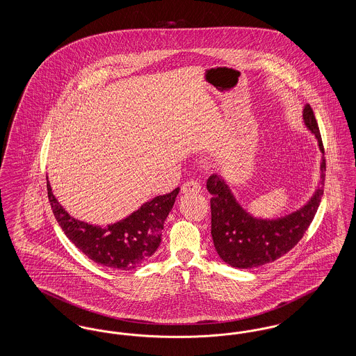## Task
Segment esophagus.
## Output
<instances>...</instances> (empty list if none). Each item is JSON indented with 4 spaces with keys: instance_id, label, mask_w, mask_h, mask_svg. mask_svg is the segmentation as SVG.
I'll return each mask as SVG.
<instances>
[{
    "instance_id": "1",
    "label": "esophagus",
    "mask_w": 356,
    "mask_h": 356,
    "mask_svg": "<svg viewBox=\"0 0 356 356\" xmlns=\"http://www.w3.org/2000/svg\"><path fill=\"white\" fill-rule=\"evenodd\" d=\"M202 191V186L200 183L195 181V180H191V181H186L181 186V192L183 193H199Z\"/></svg>"
}]
</instances>
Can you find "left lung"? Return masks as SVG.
Here are the masks:
<instances>
[{
	"label": "left lung",
	"instance_id": "left-lung-1",
	"mask_svg": "<svg viewBox=\"0 0 356 356\" xmlns=\"http://www.w3.org/2000/svg\"><path fill=\"white\" fill-rule=\"evenodd\" d=\"M305 125L318 140L323 153L321 160V183L307 203L276 219L254 218L247 212L232 193L220 175L207 180L211 199V234L221 260L236 268H256L272 263L287 254L303 237L322 200L325 159L322 136L312 112L307 104L303 109Z\"/></svg>",
	"mask_w": 356,
	"mask_h": 356
}]
</instances>
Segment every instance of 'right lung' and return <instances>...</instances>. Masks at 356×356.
Listing matches in <instances>:
<instances>
[{
  "label": "right lung",
  "instance_id": "1",
  "mask_svg": "<svg viewBox=\"0 0 356 356\" xmlns=\"http://www.w3.org/2000/svg\"><path fill=\"white\" fill-rule=\"evenodd\" d=\"M47 188L54 218L69 240L95 263L121 271L147 263L156 252L164 221L180 191L176 188L170 193L156 196L128 218L100 227L72 218L54 197L49 181Z\"/></svg>",
  "mask_w": 356,
  "mask_h": 356
}]
</instances>
